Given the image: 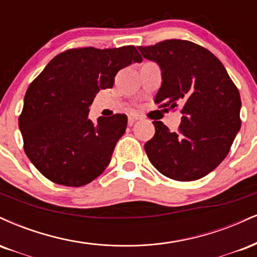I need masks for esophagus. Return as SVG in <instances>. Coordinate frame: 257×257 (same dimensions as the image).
Returning a JSON list of instances; mask_svg holds the SVG:
<instances>
[{
    "label": "esophagus",
    "mask_w": 257,
    "mask_h": 257,
    "mask_svg": "<svg viewBox=\"0 0 257 257\" xmlns=\"http://www.w3.org/2000/svg\"><path fill=\"white\" fill-rule=\"evenodd\" d=\"M141 119V115L137 113H130L128 114V121L130 122H134V121H137V120Z\"/></svg>",
    "instance_id": "34e87169"
}]
</instances>
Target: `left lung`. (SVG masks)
I'll return each instance as SVG.
<instances>
[{
	"instance_id": "left-lung-1",
	"label": "left lung",
	"mask_w": 257,
	"mask_h": 257,
	"mask_svg": "<svg viewBox=\"0 0 257 257\" xmlns=\"http://www.w3.org/2000/svg\"><path fill=\"white\" fill-rule=\"evenodd\" d=\"M158 62L162 84L155 96L159 108L182 105V122L171 132L153 121L155 135L144 144L160 173L178 182L207 176L227 156L240 123V96L221 61L206 48L184 39H166L138 47Z\"/></svg>"
}]
</instances>
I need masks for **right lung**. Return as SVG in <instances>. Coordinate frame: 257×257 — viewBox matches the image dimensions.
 Listing matches in <instances>:
<instances>
[{
	"mask_svg": "<svg viewBox=\"0 0 257 257\" xmlns=\"http://www.w3.org/2000/svg\"><path fill=\"white\" fill-rule=\"evenodd\" d=\"M135 45L60 53L27 87L19 116L24 150L47 179L65 186L91 183L109 165L127 116L87 117L99 90L111 89L120 69L141 62Z\"/></svg>",
	"mask_w": 257,
	"mask_h": 257,
	"instance_id": "add662e5",
	"label": "right lung"
}]
</instances>
